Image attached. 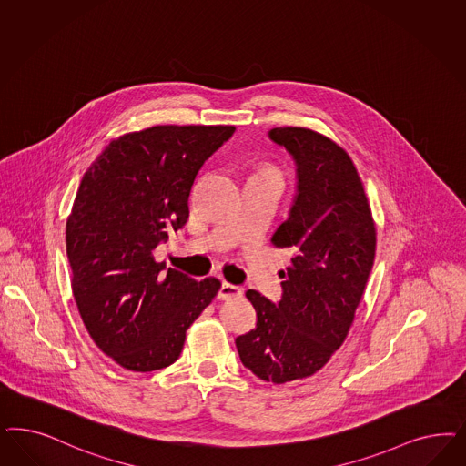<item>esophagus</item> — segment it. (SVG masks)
<instances>
[{
	"label": "esophagus",
	"instance_id": "34e87169",
	"mask_svg": "<svg viewBox=\"0 0 466 466\" xmlns=\"http://www.w3.org/2000/svg\"><path fill=\"white\" fill-rule=\"evenodd\" d=\"M240 295L241 288L223 281L221 288H219V293H218V299H219V300H229V299H237V297H240Z\"/></svg>",
	"mask_w": 466,
	"mask_h": 466
}]
</instances>
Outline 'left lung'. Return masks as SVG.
<instances>
[{"label": "left lung", "instance_id": "obj_1", "mask_svg": "<svg viewBox=\"0 0 466 466\" xmlns=\"http://www.w3.org/2000/svg\"><path fill=\"white\" fill-rule=\"evenodd\" d=\"M270 140L297 163V197L272 245L289 252L278 305L256 289L257 326L237 338L240 360L262 380L314 376L343 345L376 257V225L359 171L319 132L279 127Z\"/></svg>", "mask_w": 466, "mask_h": 466}]
</instances>
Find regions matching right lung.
Masks as SVG:
<instances>
[{"label":"right lung","instance_id":"obj_1","mask_svg":"<svg viewBox=\"0 0 466 466\" xmlns=\"http://www.w3.org/2000/svg\"><path fill=\"white\" fill-rule=\"evenodd\" d=\"M233 125H157L111 140L89 166L66 219L80 317L97 348L134 372L180 357L187 329L221 281L166 269L156 247L188 219L197 173Z\"/></svg>","mask_w":466,"mask_h":466}]
</instances>
